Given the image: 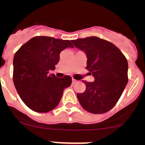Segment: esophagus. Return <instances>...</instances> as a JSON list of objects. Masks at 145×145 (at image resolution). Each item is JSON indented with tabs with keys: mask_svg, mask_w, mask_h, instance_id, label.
<instances>
[{
	"mask_svg": "<svg viewBox=\"0 0 145 145\" xmlns=\"http://www.w3.org/2000/svg\"><path fill=\"white\" fill-rule=\"evenodd\" d=\"M72 84H75V83H77V80H75V79H74V78H72Z\"/></svg>",
	"mask_w": 145,
	"mask_h": 145,
	"instance_id": "1",
	"label": "esophagus"
}]
</instances>
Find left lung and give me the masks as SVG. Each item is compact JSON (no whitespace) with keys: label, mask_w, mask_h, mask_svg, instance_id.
Instances as JSON below:
<instances>
[{"label":"left lung","mask_w":145,"mask_h":145,"mask_svg":"<svg viewBox=\"0 0 145 145\" xmlns=\"http://www.w3.org/2000/svg\"><path fill=\"white\" fill-rule=\"evenodd\" d=\"M84 52L89 73L94 81H83L86 91L77 97L82 107L93 114H102L116 105L128 83V61L110 42L91 36L71 40Z\"/></svg>","instance_id":"8db88e82"}]
</instances>
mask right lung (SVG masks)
Instances as JSON below:
<instances>
[{"instance_id": "right-lung-1", "label": "right lung", "mask_w": 145, "mask_h": 145, "mask_svg": "<svg viewBox=\"0 0 145 145\" xmlns=\"http://www.w3.org/2000/svg\"><path fill=\"white\" fill-rule=\"evenodd\" d=\"M73 46L68 40L37 36L22 45L16 52L13 80L23 102L32 110L48 112L57 107L64 89L72 84L71 77L62 78L54 74L61 51Z\"/></svg>"}]
</instances>
